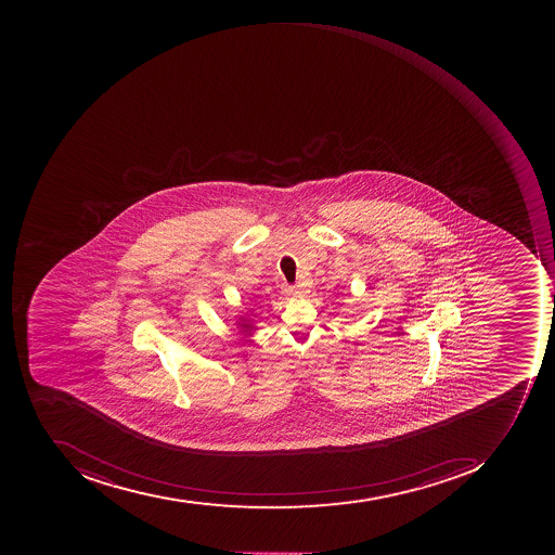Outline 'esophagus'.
I'll return each mask as SVG.
<instances>
[{"instance_id":"1","label":"esophagus","mask_w":555,"mask_h":555,"mask_svg":"<svg viewBox=\"0 0 555 555\" xmlns=\"http://www.w3.org/2000/svg\"><path fill=\"white\" fill-rule=\"evenodd\" d=\"M285 292L286 295H288V297H300V294H301V291L300 288H298V286H285Z\"/></svg>"}]
</instances>
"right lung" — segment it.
I'll use <instances>...</instances> for the list:
<instances>
[{
  "label": "right lung",
  "instance_id": "add662e5",
  "mask_svg": "<svg viewBox=\"0 0 555 555\" xmlns=\"http://www.w3.org/2000/svg\"><path fill=\"white\" fill-rule=\"evenodd\" d=\"M254 319V313H251V315H248V313H245V315H240L238 320H236V328H240V332L245 335L254 334V330H257Z\"/></svg>",
  "mask_w": 555,
  "mask_h": 555
}]
</instances>
